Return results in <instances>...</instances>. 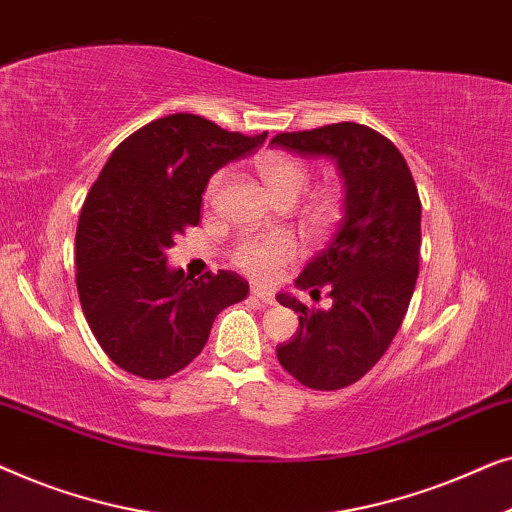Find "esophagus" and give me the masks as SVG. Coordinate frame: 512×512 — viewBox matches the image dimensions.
I'll use <instances>...</instances> for the list:
<instances>
[{"label":"esophagus","mask_w":512,"mask_h":512,"mask_svg":"<svg viewBox=\"0 0 512 512\" xmlns=\"http://www.w3.org/2000/svg\"><path fill=\"white\" fill-rule=\"evenodd\" d=\"M251 296H254L256 300H261V303H265V305H275V296H272L270 291L258 289V286H254V289H251Z\"/></svg>","instance_id":"obj_1"}]
</instances>
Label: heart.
Wrapping results in <instances>:
<instances>
[{
    "label": "heart",
    "instance_id": "1",
    "mask_svg": "<svg viewBox=\"0 0 512 512\" xmlns=\"http://www.w3.org/2000/svg\"><path fill=\"white\" fill-rule=\"evenodd\" d=\"M258 172L265 184H268L270 193L275 200H298L310 186V170L298 158L286 156V153H263L258 158ZM228 179V170H219L209 179L205 198L207 202H214L219 195L223 181ZM331 212V205L326 200H319L312 207L314 219H326ZM298 256V244L289 235H268V237H249L242 240L233 251V263L249 277L258 279V282H272L282 275V270L289 265L293 258Z\"/></svg>",
    "mask_w": 512,
    "mask_h": 512
}]
</instances>
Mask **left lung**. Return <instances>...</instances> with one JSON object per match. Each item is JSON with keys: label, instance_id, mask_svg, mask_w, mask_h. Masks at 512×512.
<instances>
[{"label": "left lung", "instance_id": "obj_1", "mask_svg": "<svg viewBox=\"0 0 512 512\" xmlns=\"http://www.w3.org/2000/svg\"><path fill=\"white\" fill-rule=\"evenodd\" d=\"M270 144L335 160L345 184L338 233L296 279L314 300L326 289L333 305L321 310L277 293L279 303L298 312V331L277 345V359L310 389L349 387L387 352L415 291L422 244L415 179L401 151L368 125L282 132Z\"/></svg>", "mask_w": 512, "mask_h": 512}]
</instances>
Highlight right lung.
Wrapping results in <instances>:
<instances>
[{
  "instance_id": "add662e5",
  "label": "right lung",
  "mask_w": 512,
  "mask_h": 512,
  "mask_svg": "<svg viewBox=\"0 0 512 512\" xmlns=\"http://www.w3.org/2000/svg\"><path fill=\"white\" fill-rule=\"evenodd\" d=\"M265 137L172 114L132 132L102 167L76 228V286L90 331L125 373H179L202 352L216 314L249 293L230 270L186 277L167 265V251L198 226L212 174Z\"/></svg>"
}]
</instances>
